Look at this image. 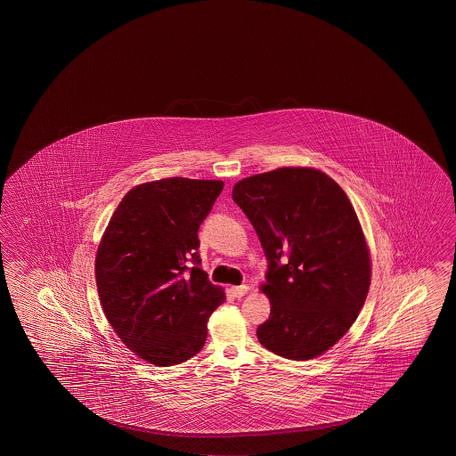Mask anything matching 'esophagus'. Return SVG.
Instances as JSON below:
<instances>
[{"label":"esophagus","mask_w":456,"mask_h":456,"mask_svg":"<svg viewBox=\"0 0 456 456\" xmlns=\"http://www.w3.org/2000/svg\"><path fill=\"white\" fill-rule=\"evenodd\" d=\"M248 292L247 284H241V286H232L231 294L235 297V299H240V297H243L245 294Z\"/></svg>","instance_id":"obj_1"}]
</instances>
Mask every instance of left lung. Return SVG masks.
<instances>
[{
	"instance_id": "obj_1",
	"label": "left lung",
	"mask_w": 456,
	"mask_h": 456,
	"mask_svg": "<svg viewBox=\"0 0 456 456\" xmlns=\"http://www.w3.org/2000/svg\"><path fill=\"white\" fill-rule=\"evenodd\" d=\"M232 199L269 262L262 291L272 308L259 342L286 359L320 356L358 318L370 284L366 239L348 197L320 170L284 167L239 181Z\"/></svg>"
}]
</instances>
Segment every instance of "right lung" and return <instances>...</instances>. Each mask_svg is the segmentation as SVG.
<instances>
[{
    "label": "right lung",
    "mask_w": 456,
    "mask_h": 456,
    "mask_svg": "<svg viewBox=\"0 0 456 456\" xmlns=\"http://www.w3.org/2000/svg\"><path fill=\"white\" fill-rule=\"evenodd\" d=\"M223 181L168 178L120 200L95 261L102 308L120 340L154 366L202 350L207 322L224 291L200 269L199 229Z\"/></svg>",
    "instance_id": "obj_1"
}]
</instances>
